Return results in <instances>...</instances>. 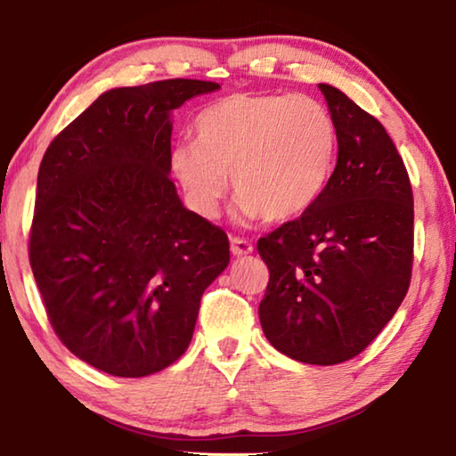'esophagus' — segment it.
<instances>
[{"label":"esophagus","instance_id":"34e87169","mask_svg":"<svg viewBox=\"0 0 456 456\" xmlns=\"http://www.w3.org/2000/svg\"><path fill=\"white\" fill-rule=\"evenodd\" d=\"M253 251V243L249 239H243V237H231V253L233 256H247V253Z\"/></svg>","mask_w":456,"mask_h":456}]
</instances>
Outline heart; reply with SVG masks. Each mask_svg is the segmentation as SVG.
<instances>
[{
    "mask_svg": "<svg viewBox=\"0 0 456 456\" xmlns=\"http://www.w3.org/2000/svg\"><path fill=\"white\" fill-rule=\"evenodd\" d=\"M195 141L175 146L171 168L200 215L219 213L231 173L243 219L289 221L326 191L338 125L318 98L239 92L197 114Z\"/></svg>",
    "mask_w": 456,
    "mask_h": 456,
    "instance_id": "b5f03b06",
    "label": "heart"
}]
</instances>
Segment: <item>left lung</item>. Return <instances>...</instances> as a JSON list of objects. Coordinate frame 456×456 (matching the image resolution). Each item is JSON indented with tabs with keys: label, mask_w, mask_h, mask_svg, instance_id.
Listing matches in <instances>:
<instances>
[{
	"label": "left lung",
	"mask_w": 456,
	"mask_h": 456,
	"mask_svg": "<svg viewBox=\"0 0 456 456\" xmlns=\"http://www.w3.org/2000/svg\"><path fill=\"white\" fill-rule=\"evenodd\" d=\"M338 125V163L302 217L257 241L269 269L259 320L275 350L331 366L366 348L403 304L412 275V187L372 114L320 84Z\"/></svg>",
	"instance_id": "left-lung-1"
}]
</instances>
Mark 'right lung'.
<instances>
[{"label": "right lung", "instance_id": "1", "mask_svg": "<svg viewBox=\"0 0 456 456\" xmlns=\"http://www.w3.org/2000/svg\"><path fill=\"white\" fill-rule=\"evenodd\" d=\"M217 88L175 78L108 90L42 159L29 265L60 342L106 374L142 378L179 360L229 264L225 231L184 209L168 179L171 110Z\"/></svg>", "mask_w": 456, "mask_h": 456}]
</instances>
